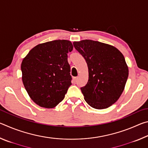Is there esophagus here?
<instances>
[{
	"instance_id": "1",
	"label": "esophagus",
	"mask_w": 148,
	"mask_h": 148,
	"mask_svg": "<svg viewBox=\"0 0 148 148\" xmlns=\"http://www.w3.org/2000/svg\"><path fill=\"white\" fill-rule=\"evenodd\" d=\"M77 79H78V77H73V81L74 82V83H76L77 82Z\"/></svg>"
}]
</instances>
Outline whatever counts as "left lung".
Returning <instances> with one entry per match:
<instances>
[{"label":"left lung","mask_w":148,"mask_h":148,"mask_svg":"<svg viewBox=\"0 0 148 148\" xmlns=\"http://www.w3.org/2000/svg\"><path fill=\"white\" fill-rule=\"evenodd\" d=\"M73 45L88 66V82L80 88L85 101L96 109L112 106L121 96L128 78L124 56L115 47L98 41L84 40Z\"/></svg>","instance_id":"obj_1"}]
</instances>
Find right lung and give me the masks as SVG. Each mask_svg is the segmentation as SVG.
I'll return each mask as SVG.
<instances>
[{
  "instance_id": "add662e5",
  "label": "right lung",
  "mask_w": 148,
  "mask_h": 148,
  "mask_svg": "<svg viewBox=\"0 0 148 148\" xmlns=\"http://www.w3.org/2000/svg\"><path fill=\"white\" fill-rule=\"evenodd\" d=\"M71 41L57 40L37 45L21 62L22 80L29 97L38 106H56L71 86L68 53Z\"/></svg>"
}]
</instances>
